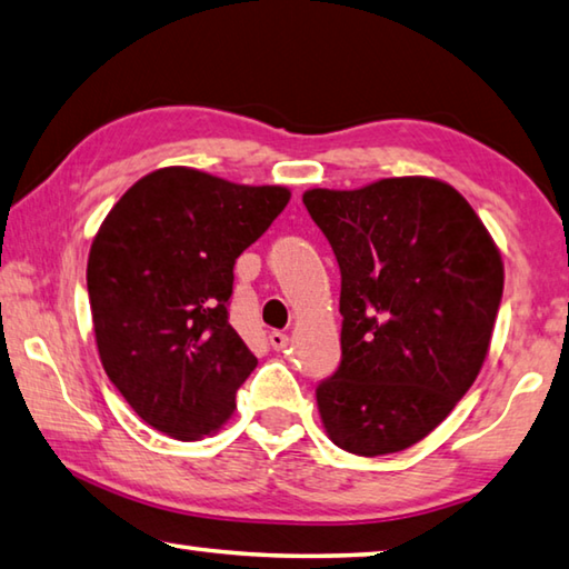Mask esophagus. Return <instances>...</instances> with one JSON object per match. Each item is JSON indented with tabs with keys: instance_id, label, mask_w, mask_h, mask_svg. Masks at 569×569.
I'll list each match as a JSON object with an SVG mask.
<instances>
[{
	"instance_id": "1",
	"label": "esophagus",
	"mask_w": 569,
	"mask_h": 569,
	"mask_svg": "<svg viewBox=\"0 0 569 569\" xmlns=\"http://www.w3.org/2000/svg\"><path fill=\"white\" fill-rule=\"evenodd\" d=\"M268 343H271L273 350H283V348H288V336L281 333V330H273V333L268 336Z\"/></svg>"
}]
</instances>
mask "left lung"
I'll list each match as a JSON object with an SVG mask.
<instances>
[{
	"label": "left lung",
	"mask_w": 569,
	"mask_h": 569,
	"mask_svg": "<svg viewBox=\"0 0 569 569\" xmlns=\"http://www.w3.org/2000/svg\"><path fill=\"white\" fill-rule=\"evenodd\" d=\"M303 203L340 268V366L316 388L320 420L353 456L406 450L480 373L505 283L498 246L438 179L311 189Z\"/></svg>",
	"instance_id": "1"
}]
</instances>
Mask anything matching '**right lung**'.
Wrapping results in <instances>:
<instances>
[{"mask_svg":"<svg viewBox=\"0 0 569 569\" xmlns=\"http://www.w3.org/2000/svg\"><path fill=\"white\" fill-rule=\"evenodd\" d=\"M283 186L167 167L121 196L89 251L101 366L133 412L177 440L219 430L256 368L229 323L233 263L286 209Z\"/></svg>","mask_w":569,"mask_h":569,"instance_id":"add662e5","label":"right lung"}]
</instances>
